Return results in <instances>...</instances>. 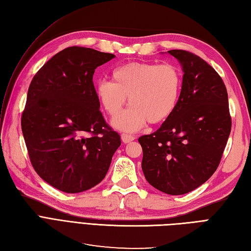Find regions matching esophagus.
Masks as SVG:
<instances>
[{
  "label": "esophagus",
  "instance_id": "esophagus-1",
  "mask_svg": "<svg viewBox=\"0 0 251 251\" xmlns=\"http://www.w3.org/2000/svg\"><path fill=\"white\" fill-rule=\"evenodd\" d=\"M121 139H123V141L125 143H128V142L133 141L135 139V137L132 135H128V134H121Z\"/></svg>",
  "mask_w": 251,
  "mask_h": 251
}]
</instances>
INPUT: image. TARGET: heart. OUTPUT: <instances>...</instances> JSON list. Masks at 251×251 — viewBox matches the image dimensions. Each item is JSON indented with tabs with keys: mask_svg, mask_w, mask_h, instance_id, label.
<instances>
[{
	"mask_svg": "<svg viewBox=\"0 0 251 251\" xmlns=\"http://www.w3.org/2000/svg\"><path fill=\"white\" fill-rule=\"evenodd\" d=\"M112 80L96 85V96L104 111L115 117L128 97L131 107L113 120V126L125 132H134L149 121L155 125L168 119L176 108L182 75L173 64L128 63L112 73Z\"/></svg>",
	"mask_w": 251,
	"mask_h": 251,
	"instance_id": "b5f03b06",
	"label": "heart"
}]
</instances>
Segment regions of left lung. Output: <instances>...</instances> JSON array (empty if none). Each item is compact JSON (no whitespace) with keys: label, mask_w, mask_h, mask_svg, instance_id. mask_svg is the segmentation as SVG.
Listing matches in <instances>:
<instances>
[{"label":"left lung","mask_w":251,"mask_h":251,"mask_svg":"<svg viewBox=\"0 0 251 251\" xmlns=\"http://www.w3.org/2000/svg\"><path fill=\"white\" fill-rule=\"evenodd\" d=\"M168 52L184 72L179 100L162 126L138 141L149 183L165 194L183 195L202 185L218 169L231 117L226 87L214 68L189 51Z\"/></svg>","instance_id":"8db88e82"}]
</instances>
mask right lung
<instances>
[{
	"instance_id": "right-lung-1",
	"label": "right lung",
	"mask_w": 251,
	"mask_h": 251,
	"mask_svg": "<svg viewBox=\"0 0 251 251\" xmlns=\"http://www.w3.org/2000/svg\"><path fill=\"white\" fill-rule=\"evenodd\" d=\"M115 55L68 47L33 76L21 126L34 171L59 191L85 192L101 182L120 135L105 123L93 83L95 69Z\"/></svg>"
}]
</instances>
